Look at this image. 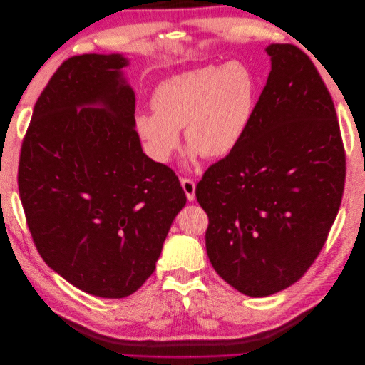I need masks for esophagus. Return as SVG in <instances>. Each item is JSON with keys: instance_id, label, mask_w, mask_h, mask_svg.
Instances as JSON below:
<instances>
[{"instance_id": "34e87169", "label": "esophagus", "mask_w": 365, "mask_h": 365, "mask_svg": "<svg viewBox=\"0 0 365 365\" xmlns=\"http://www.w3.org/2000/svg\"><path fill=\"white\" fill-rule=\"evenodd\" d=\"M181 185H182V189H184V193H185V196H187V200L193 201V200H195V190H196L195 182H193L192 180H189V178H182V180H181Z\"/></svg>"}]
</instances>
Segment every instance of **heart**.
<instances>
[{
  "mask_svg": "<svg viewBox=\"0 0 365 365\" xmlns=\"http://www.w3.org/2000/svg\"><path fill=\"white\" fill-rule=\"evenodd\" d=\"M259 82L245 62L184 71L163 81L152 94L153 113L135 114V130L148 155L168 163L184 129L189 163L201 155L224 158L245 138L256 113Z\"/></svg>",
  "mask_w": 365,
  "mask_h": 365,
  "instance_id": "heart-1",
  "label": "heart"
}]
</instances>
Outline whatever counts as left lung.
Returning a JSON list of instances; mask_svg holds the SVG:
<instances>
[{"mask_svg":"<svg viewBox=\"0 0 365 365\" xmlns=\"http://www.w3.org/2000/svg\"><path fill=\"white\" fill-rule=\"evenodd\" d=\"M264 51L271 71L245 138L196 187L208 215L207 256L250 297L303 277L338 215L346 178L335 106L315 65L291 43Z\"/></svg>","mask_w":365,"mask_h":365,"instance_id":"obj_1","label":"left lung"}]
</instances>
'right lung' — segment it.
<instances>
[{
  "instance_id": "obj_1",
  "label": "right lung",
  "mask_w": 365,
  "mask_h": 365,
  "mask_svg": "<svg viewBox=\"0 0 365 365\" xmlns=\"http://www.w3.org/2000/svg\"><path fill=\"white\" fill-rule=\"evenodd\" d=\"M123 54L65 61L33 109L21 202L48 267L83 292L134 294L185 205L178 176L141 149Z\"/></svg>"
}]
</instances>
